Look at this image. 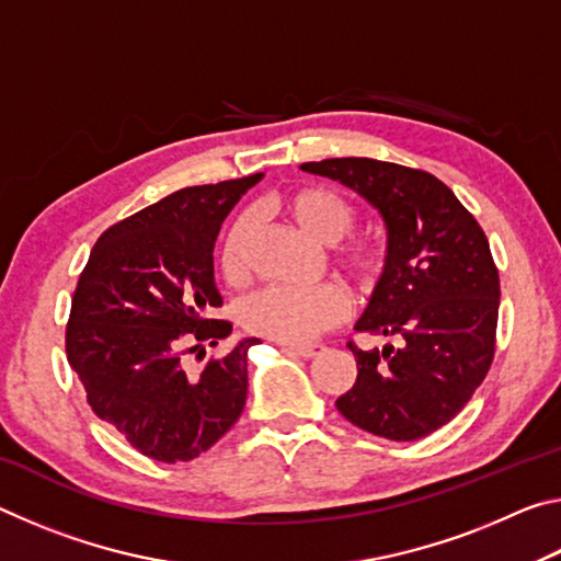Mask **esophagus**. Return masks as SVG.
Listing matches in <instances>:
<instances>
[{
    "instance_id": "obj_1",
    "label": "esophagus",
    "mask_w": 561,
    "mask_h": 561,
    "mask_svg": "<svg viewBox=\"0 0 561 561\" xmlns=\"http://www.w3.org/2000/svg\"><path fill=\"white\" fill-rule=\"evenodd\" d=\"M282 351H289V354H297L301 358H314L321 351H327L324 344H282Z\"/></svg>"
}]
</instances>
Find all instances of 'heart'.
Here are the masks:
<instances>
[{"mask_svg": "<svg viewBox=\"0 0 561 561\" xmlns=\"http://www.w3.org/2000/svg\"><path fill=\"white\" fill-rule=\"evenodd\" d=\"M274 207L311 240L336 244V264L360 289H371L386 274V240L371 232L346 237L356 225V207L336 190L299 185L282 193ZM247 242H250V222L237 217L227 227L217 252L225 282L242 284L250 277ZM348 309L351 297L339 282H324L311 289L270 287L242 304V327L254 336L282 341V344H301L344 321Z\"/></svg>", "mask_w": 561, "mask_h": 561, "instance_id": "obj_1", "label": "heart"}]
</instances>
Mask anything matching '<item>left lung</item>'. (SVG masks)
Wrapping results in <instances>:
<instances>
[{
	"mask_svg": "<svg viewBox=\"0 0 561 561\" xmlns=\"http://www.w3.org/2000/svg\"><path fill=\"white\" fill-rule=\"evenodd\" d=\"M356 190L388 230V267L356 329L393 339L358 348L356 383L339 413L388 440L443 428L470 401L495 358L500 274L478 220L453 190L417 168L374 158L304 163Z\"/></svg>",
	"mask_w": 561,
	"mask_h": 561,
	"instance_id": "1",
	"label": "left lung"
}]
</instances>
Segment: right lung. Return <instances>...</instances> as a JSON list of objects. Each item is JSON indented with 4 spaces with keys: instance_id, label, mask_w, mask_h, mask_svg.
Returning a JSON list of instances; mask_svg holds the SVG:
<instances>
[{
    "instance_id": "1",
    "label": "right lung",
    "mask_w": 561,
    "mask_h": 561,
    "mask_svg": "<svg viewBox=\"0 0 561 561\" xmlns=\"http://www.w3.org/2000/svg\"><path fill=\"white\" fill-rule=\"evenodd\" d=\"M260 180L183 187L111 225L73 289L69 366L91 411L150 460L197 458L244 408L247 351L260 339L240 341L201 371H187L183 356L230 336V321L210 319L222 307L213 250L227 213Z\"/></svg>"
}]
</instances>
